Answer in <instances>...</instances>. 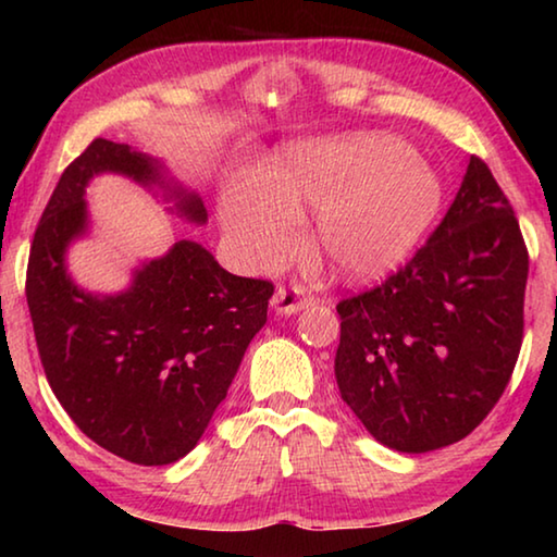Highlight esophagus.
Here are the masks:
<instances>
[{"instance_id":"esophagus-1","label":"esophagus","mask_w":557,"mask_h":557,"mask_svg":"<svg viewBox=\"0 0 557 557\" xmlns=\"http://www.w3.org/2000/svg\"><path fill=\"white\" fill-rule=\"evenodd\" d=\"M309 301L312 299L305 297V289L299 285H292V287H277L275 297H272V307H275L280 314H295L299 309H305Z\"/></svg>"}]
</instances>
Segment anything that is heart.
Returning <instances> with one entry per match:
<instances>
[{
  "mask_svg": "<svg viewBox=\"0 0 557 557\" xmlns=\"http://www.w3.org/2000/svg\"><path fill=\"white\" fill-rule=\"evenodd\" d=\"M442 184L425 159L393 137H351L301 147L275 178L235 186L223 221L252 265H275L299 248L301 206L322 211V248L338 275H388L435 221Z\"/></svg>",
  "mask_w": 557,
  "mask_h": 557,
  "instance_id": "b5f03b06",
  "label": "heart"
}]
</instances>
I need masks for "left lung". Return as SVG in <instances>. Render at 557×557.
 <instances>
[{
	"instance_id": "8db88e82",
	"label": "left lung",
	"mask_w": 557,
	"mask_h": 557,
	"mask_svg": "<svg viewBox=\"0 0 557 557\" xmlns=\"http://www.w3.org/2000/svg\"><path fill=\"white\" fill-rule=\"evenodd\" d=\"M528 248L476 154L445 219L393 275L336 305L344 403L398 451L440 449L482 425L523 342Z\"/></svg>"
}]
</instances>
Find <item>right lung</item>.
Wrapping results in <instances>:
<instances>
[{
	"label": "right lung",
	"mask_w": 557,
	"mask_h": 557,
	"mask_svg": "<svg viewBox=\"0 0 557 557\" xmlns=\"http://www.w3.org/2000/svg\"><path fill=\"white\" fill-rule=\"evenodd\" d=\"M98 172L157 182L154 162L92 139L65 166L36 225L26 301L51 391L96 445L132 465H172L196 447L228 393L243 354L268 322L270 280L223 270L199 243L178 240L117 297H92L65 275L63 252L86 231L83 188ZM176 209L206 221L199 196Z\"/></svg>",
	"instance_id": "1"
}]
</instances>
